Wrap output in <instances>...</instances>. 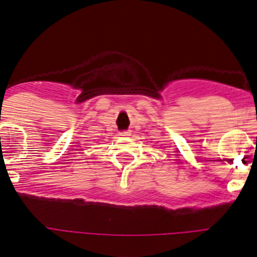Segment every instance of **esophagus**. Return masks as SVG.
I'll list each match as a JSON object with an SVG mask.
<instances>
[{
	"label": "esophagus",
	"instance_id": "34e87169",
	"mask_svg": "<svg viewBox=\"0 0 257 257\" xmlns=\"http://www.w3.org/2000/svg\"><path fill=\"white\" fill-rule=\"evenodd\" d=\"M119 136H121V137H128V136H131V132H129V131H123V132H120Z\"/></svg>",
	"mask_w": 257,
	"mask_h": 257
}]
</instances>
